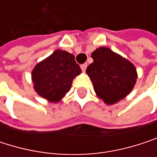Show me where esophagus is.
Segmentation results:
<instances>
[{
	"mask_svg": "<svg viewBox=\"0 0 157 157\" xmlns=\"http://www.w3.org/2000/svg\"><path fill=\"white\" fill-rule=\"evenodd\" d=\"M86 67H87V64H86V63H83V64H82V65H81V69H82V72H85V70H86Z\"/></svg>",
	"mask_w": 157,
	"mask_h": 157,
	"instance_id": "34e87169",
	"label": "esophagus"
}]
</instances>
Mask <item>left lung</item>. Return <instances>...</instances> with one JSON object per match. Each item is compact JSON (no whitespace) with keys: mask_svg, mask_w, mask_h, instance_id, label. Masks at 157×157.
<instances>
[{"mask_svg":"<svg viewBox=\"0 0 157 157\" xmlns=\"http://www.w3.org/2000/svg\"><path fill=\"white\" fill-rule=\"evenodd\" d=\"M92 58L94 63L87 67L86 74L93 82L96 94L107 105L124 98L136 83V67L106 47L96 49Z\"/></svg>","mask_w":157,"mask_h":157,"instance_id":"8db88e82","label":"left lung"}]
</instances>
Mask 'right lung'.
<instances>
[{"label": "right lung", "instance_id": "right-lung-1", "mask_svg": "<svg viewBox=\"0 0 157 157\" xmlns=\"http://www.w3.org/2000/svg\"><path fill=\"white\" fill-rule=\"evenodd\" d=\"M81 72L72 53L56 50L34 67L32 74L34 89L50 102H59L71 89L73 80Z\"/></svg>", "mask_w": 157, "mask_h": 157}]
</instances>
